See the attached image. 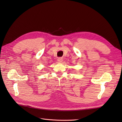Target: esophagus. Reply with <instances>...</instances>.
Returning <instances> with one entry per match:
<instances>
[{"mask_svg":"<svg viewBox=\"0 0 122 122\" xmlns=\"http://www.w3.org/2000/svg\"><path fill=\"white\" fill-rule=\"evenodd\" d=\"M57 61H58L59 62H61L62 61V59L61 58V57L58 58L57 59Z\"/></svg>","mask_w":122,"mask_h":122,"instance_id":"34e87169","label":"esophagus"}]
</instances>
